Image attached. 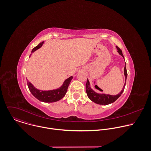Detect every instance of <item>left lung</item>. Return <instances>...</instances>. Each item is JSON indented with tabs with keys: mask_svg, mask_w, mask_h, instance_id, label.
Masks as SVG:
<instances>
[{
	"mask_svg": "<svg viewBox=\"0 0 151 151\" xmlns=\"http://www.w3.org/2000/svg\"><path fill=\"white\" fill-rule=\"evenodd\" d=\"M116 48L118 49V52L119 53V54L120 55H121L124 58V56L122 54V50L118 47L116 46ZM124 75L125 77V82L124 83V87L122 89V91L117 95H108V94H105V93H99L96 92L95 91H94L91 87V85H90V82L89 81V80L87 79V82L86 83V93L87 95L88 96V98L93 102L99 104V105H109L110 104H112L113 102H114L116 100H117L122 95V93H123L125 85H126V81H127V70L126 69V64L125 65L124 67Z\"/></svg>",
	"mask_w": 151,
	"mask_h": 151,
	"instance_id": "left-lung-1",
	"label": "left lung"
}]
</instances>
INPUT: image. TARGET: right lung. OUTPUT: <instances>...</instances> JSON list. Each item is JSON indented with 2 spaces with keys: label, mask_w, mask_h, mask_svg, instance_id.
<instances>
[{
  "label": "right lung",
  "mask_w": 151,
  "mask_h": 151,
  "mask_svg": "<svg viewBox=\"0 0 151 151\" xmlns=\"http://www.w3.org/2000/svg\"><path fill=\"white\" fill-rule=\"evenodd\" d=\"M43 43L44 42H40L37 46L35 47L32 49L31 53H33L35 51H36V50L41 47ZM30 56H31V54L29 56V57ZM72 78H73V76H70L68 78L64 81L63 83L61 86H60L59 88L56 89L49 90V91L39 90L36 88L30 82L28 81V80H27V86L30 92L36 99H37L39 101L43 102L52 103V102H57L64 97V96L66 93Z\"/></svg>",
  "instance_id": "1"
}]
</instances>
